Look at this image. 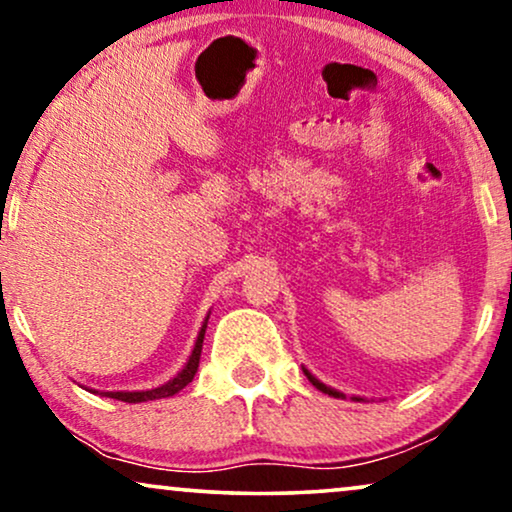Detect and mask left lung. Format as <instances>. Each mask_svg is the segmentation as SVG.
<instances>
[{
	"mask_svg": "<svg viewBox=\"0 0 512 512\" xmlns=\"http://www.w3.org/2000/svg\"><path fill=\"white\" fill-rule=\"evenodd\" d=\"M303 373L307 375V380H310L312 384H314V387H317L319 391H324V394H328V396H333V398H340L342 394H340V391H335V389H331V387H326V384H321L319 380H317V377H312L310 373H307V370H303Z\"/></svg>",
	"mask_w": 512,
	"mask_h": 512,
	"instance_id": "1",
	"label": "left lung"
}]
</instances>
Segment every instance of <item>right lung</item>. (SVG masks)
I'll use <instances>...</instances> for the list:
<instances>
[{"label":"right lung","mask_w":512,"mask_h":512,"mask_svg":"<svg viewBox=\"0 0 512 512\" xmlns=\"http://www.w3.org/2000/svg\"><path fill=\"white\" fill-rule=\"evenodd\" d=\"M205 328H207V321L202 324V331L198 335V342H195L193 354H191V359H188L186 368L181 370V373L174 377V380H170L158 389H151V391H104V396L116 398V401H123V403H144V401H156V398H167V396L177 394V391L184 389L186 384L193 380L195 373H198V363H200V354H202V340H205Z\"/></svg>","instance_id":"add662e5"}]
</instances>
